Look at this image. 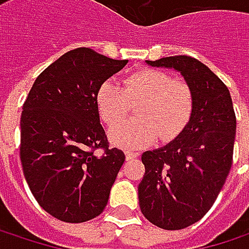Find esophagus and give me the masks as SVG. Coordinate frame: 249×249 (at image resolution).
Instances as JSON below:
<instances>
[{"label": "esophagus", "mask_w": 249, "mask_h": 249, "mask_svg": "<svg viewBox=\"0 0 249 249\" xmlns=\"http://www.w3.org/2000/svg\"><path fill=\"white\" fill-rule=\"evenodd\" d=\"M140 156V153L138 151H134V150H126L125 151V157H126V160H134V159H137Z\"/></svg>", "instance_id": "obj_1"}]
</instances>
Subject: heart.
<instances>
[{"label":"heart","instance_id":"obj_1","mask_svg":"<svg viewBox=\"0 0 249 249\" xmlns=\"http://www.w3.org/2000/svg\"><path fill=\"white\" fill-rule=\"evenodd\" d=\"M95 104L101 120L109 126L121 124L136 106L138 120L115 126L111 141L126 150L153 144L159 137L167 142L190 123L195 108L192 88L157 69H141L123 79V88L105 80L96 90Z\"/></svg>","mask_w":249,"mask_h":249}]
</instances>
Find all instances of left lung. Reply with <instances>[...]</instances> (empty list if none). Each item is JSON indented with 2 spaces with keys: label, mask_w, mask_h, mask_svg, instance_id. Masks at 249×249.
<instances>
[{
  "label": "left lung",
  "mask_w": 249,
  "mask_h": 249,
  "mask_svg": "<svg viewBox=\"0 0 249 249\" xmlns=\"http://www.w3.org/2000/svg\"><path fill=\"white\" fill-rule=\"evenodd\" d=\"M147 65L176 69L195 95L183 132L141 156L140 209L151 224L177 231L202 219L222 190L232 166L236 118L226 85L197 59L172 56Z\"/></svg>",
  "instance_id": "8db88e82"
}]
</instances>
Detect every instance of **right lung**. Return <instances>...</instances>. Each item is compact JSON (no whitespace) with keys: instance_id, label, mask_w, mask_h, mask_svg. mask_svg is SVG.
I'll return each instance as SVG.
<instances>
[{"instance_id":"right-lung-1","label":"right lung","mask_w":249,"mask_h":249,"mask_svg":"<svg viewBox=\"0 0 249 249\" xmlns=\"http://www.w3.org/2000/svg\"><path fill=\"white\" fill-rule=\"evenodd\" d=\"M126 63L79 47L46 68L30 89L20 123V159L33 196L59 221H90L108 203L125 154L109 148L95 95ZM95 149L104 154L93 155Z\"/></svg>"}]
</instances>
